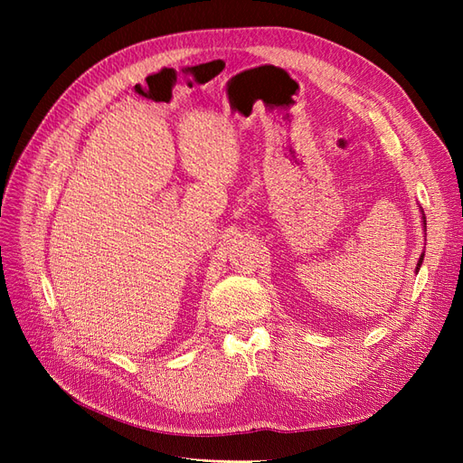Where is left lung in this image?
Here are the masks:
<instances>
[{"mask_svg": "<svg viewBox=\"0 0 463 463\" xmlns=\"http://www.w3.org/2000/svg\"><path fill=\"white\" fill-rule=\"evenodd\" d=\"M423 218H425V216H423ZM423 222L427 223V220H423ZM425 228H427V226H425ZM423 257H425V255H421V259H419V262H417V272H419V269H421V264H423Z\"/></svg>", "mask_w": 463, "mask_h": 463, "instance_id": "obj_1", "label": "left lung"}]
</instances>
